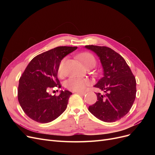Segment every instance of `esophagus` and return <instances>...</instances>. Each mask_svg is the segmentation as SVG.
<instances>
[{
  "instance_id": "34e87169",
  "label": "esophagus",
  "mask_w": 155,
  "mask_h": 155,
  "mask_svg": "<svg viewBox=\"0 0 155 155\" xmlns=\"http://www.w3.org/2000/svg\"><path fill=\"white\" fill-rule=\"evenodd\" d=\"M77 94L79 95H81V96H85L86 94V92H76Z\"/></svg>"
}]
</instances>
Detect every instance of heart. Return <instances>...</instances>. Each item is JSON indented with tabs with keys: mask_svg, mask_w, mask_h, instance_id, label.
I'll list each match as a JSON object with an SVG mask.
<instances>
[{
	"mask_svg": "<svg viewBox=\"0 0 155 155\" xmlns=\"http://www.w3.org/2000/svg\"><path fill=\"white\" fill-rule=\"evenodd\" d=\"M78 58L81 61L82 64L86 68L94 67L96 64V59L92 54L88 52H84L78 55ZM66 61V58L63 59L59 64L58 67V76L62 77L64 74V64ZM90 85V81L85 78H78L72 77L69 78L65 82L64 86L67 89L74 92L83 91L87 86Z\"/></svg>",
	"mask_w": 155,
	"mask_h": 155,
	"instance_id": "1",
	"label": "heart"
}]
</instances>
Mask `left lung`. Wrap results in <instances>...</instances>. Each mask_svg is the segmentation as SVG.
<instances>
[{
  "label": "left lung",
  "instance_id": "8db88e82",
  "mask_svg": "<svg viewBox=\"0 0 155 155\" xmlns=\"http://www.w3.org/2000/svg\"><path fill=\"white\" fill-rule=\"evenodd\" d=\"M98 55L104 68V77L94 87L97 101L88 110L105 122L120 120L129 112L135 100L137 82L132 71L122 56L107 46L87 45Z\"/></svg>",
  "mask_w": 155,
  "mask_h": 155
}]
</instances>
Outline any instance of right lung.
I'll use <instances>...</instances> for the list:
<instances>
[{
    "mask_svg": "<svg viewBox=\"0 0 155 155\" xmlns=\"http://www.w3.org/2000/svg\"><path fill=\"white\" fill-rule=\"evenodd\" d=\"M76 46H58L37 55L22 73L18 87V100L25 114L37 122L45 124L55 120L67 109L72 92L61 91L51 96L48 91L61 88L58 78L62 59L76 50Z\"/></svg>",
    "mask_w": 155,
    "mask_h": 155,
    "instance_id": "add662e5",
    "label": "right lung"
}]
</instances>
